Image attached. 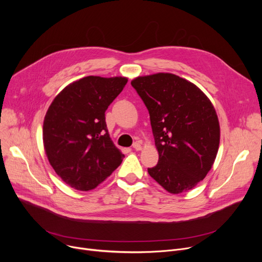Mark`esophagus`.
Here are the masks:
<instances>
[{"label": "esophagus", "instance_id": "obj_1", "mask_svg": "<svg viewBox=\"0 0 262 262\" xmlns=\"http://www.w3.org/2000/svg\"><path fill=\"white\" fill-rule=\"evenodd\" d=\"M133 148H134L135 150H141V149H142V146H141V144H140L139 142H135V143L133 144Z\"/></svg>", "mask_w": 262, "mask_h": 262}]
</instances>
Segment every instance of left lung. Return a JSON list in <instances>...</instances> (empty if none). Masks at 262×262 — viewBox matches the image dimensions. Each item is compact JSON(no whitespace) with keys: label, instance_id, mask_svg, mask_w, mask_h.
<instances>
[{"label":"left lung","instance_id":"left-lung-1","mask_svg":"<svg viewBox=\"0 0 262 262\" xmlns=\"http://www.w3.org/2000/svg\"><path fill=\"white\" fill-rule=\"evenodd\" d=\"M132 86L145 104L159 154L149 176L170 193L193 189L210 171L220 124L210 100L191 81L171 73L138 76Z\"/></svg>","mask_w":262,"mask_h":262}]
</instances>
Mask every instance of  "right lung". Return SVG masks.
I'll return each instance as SVG.
<instances>
[{"instance_id":"right-lung-1","label":"right lung","mask_w":262,"mask_h":262,"mask_svg":"<svg viewBox=\"0 0 262 262\" xmlns=\"http://www.w3.org/2000/svg\"><path fill=\"white\" fill-rule=\"evenodd\" d=\"M126 77L86 76L62 89L43 121V145L53 169L79 191L98 187L120 166L124 155L110 139L105 122L108 106Z\"/></svg>"}]
</instances>
